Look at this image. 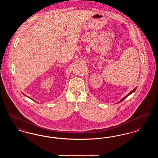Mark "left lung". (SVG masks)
Wrapping results in <instances>:
<instances>
[{"label": "left lung", "instance_id": "1", "mask_svg": "<svg viewBox=\"0 0 158 158\" xmlns=\"http://www.w3.org/2000/svg\"><path fill=\"white\" fill-rule=\"evenodd\" d=\"M136 88L134 89H133V90H132V91H131V92H130V93H129V94H127V95H126V96H125V97H124V98H123V99H122V100H121V101H120V102H122V101H123V100H124V99H126V98H127V96H129V95H131V94H132L133 92H135V90H136Z\"/></svg>", "mask_w": 158, "mask_h": 158}]
</instances>
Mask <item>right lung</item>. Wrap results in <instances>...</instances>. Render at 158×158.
Here are the masks:
<instances>
[{
    "mask_svg": "<svg viewBox=\"0 0 158 158\" xmlns=\"http://www.w3.org/2000/svg\"><path fill=\"white\" fill-rule=\"evenodd\" d=\"M32 100H33V99H32Z\"/></svg>",
    "mask_w": 158,
    "mask_h": 158,
    "instance_id": "add662e5",
    "label": "right lung"
}]
</instances>
